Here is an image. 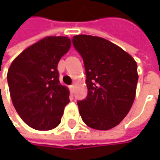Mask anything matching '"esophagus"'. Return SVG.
Listing matches in <instances>:
<instances>
[{
  "label": "esophagus",
  "mask_w": 160,
  "mask_h": 160,
  "mask_svg": "<svg viewBox=\"0 0 160 160\" xmlns=\"http://www.w3.org/2000/svg\"><path fill=\"white\" fill-rule=\"evenodd\" d=\"M74 89H75V85H70V86H69V91H70V92H74Z\"/></svg>",
  "instance_id": "1"
}]
</instances>
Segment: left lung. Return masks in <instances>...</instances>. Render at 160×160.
<instances>
[{"label": "left lung", "instance_id": "obj_1", "mask_svg": "<svg viewBox=\"0 0 160 160\" xmlns=\"http://www.w3.org/2000/svg\"><path fill=\"white\" fill-rule=\"evenodd\" d=\"M83 58L88 93L78 101L83 121L97 130L118 126L132 107L138 82L137 64L123 49L102 37L72 38Z\"/></svg>", "mask_w": 160, "mask_h": 160}]
</instances>
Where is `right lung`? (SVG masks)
Segmentation results:
<instances>
[{
	"mask_svg": "<svg viewBox=\"0 0 160 160\" xmlns=\"http://www.w3.org/2000/svg\"><path fill=\"white\" fill-rule=\"evenodd\" d=\"M70 40L48 36L26 49L9 67L7 80L18 114L30 127L47 131L58 126L69 92L59 83L58 64Z\"/></svg>",
	"mask_w": 160,
	"mask_h": 160,
	"instance_id": "obj_1",
	"label": "right lung"
}]
</instances>
